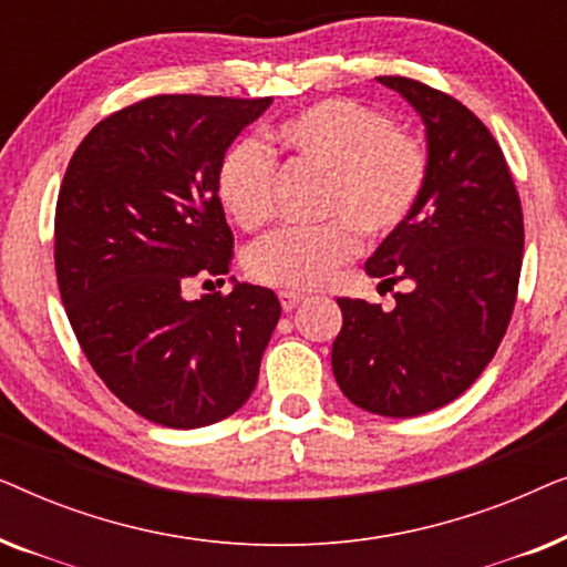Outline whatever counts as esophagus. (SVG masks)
I'll return each mask as SVG.
<instances>
[{
	"label": "esophagus",
	"mask_w": 567,
	"mask_h": 567,
	"mask_svg": "<svg viewBox=\"0 0 567 567\" xmlns=\"http://www.w3.org/2000/svg\"><path fill=\"white\" fill-rule=\"evenodd\" d=\"M278 299H281V307L286 309V312H291V309L297 307L301 299H305V293H299V291H278Z\"/></svg>",
	"instance_id": "obj_1"
}]
</instances>
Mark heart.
<instances>
[{"label": "heart", "instance_id": "b5f03b06", "mask_svg": "<svg viewBox=\"0 0 567 567\" xmlns=\"http://www.w3.org/2000/svg\"><path fill=\"white\" fill-rule=\"evenodd\" d=\"M324 175L315 229H281L252 245L245 274L274 289H317L367 243L390 237L415 212L431 175L429 146L392 115L351 97H330L278 121L266 138L231 144L216 167V196L231 221L258 231L274 219L276 162Z\"/></svg>", "mask_w": 567, "mask_h": 567}]
</instances>
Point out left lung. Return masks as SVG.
Instances as JSON below:
<instances>
[{
	"instance_id": "left-lung-1",
	"label": "left lung",
	"mask_w": 567,
	"mask_h": 567,
	"mask_svg": "<svg viewBox=\"0 0 567 567\" xmlns=\"http://www.w3.org/2000/svg\"><path fill=\"white\" fill-rule=\"evenodd\" d=\"M423 115L431 175L415 212L367 260L379 289L405 284L384 312L338 299L332 374L353 405L386 417L444 408L475 384L514 315L524 255L522 198L498 142L446 92L379 76Z\"/></svg>"
}]
</instances>
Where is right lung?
Instances as JSON below:
<instances>
[{
  "label": "right lung",
  "instance_id": "obj_1",
  "mask_svg": "<svg viewBox=\"0 0 567 567\" xmlns=\"http://www.w3.org/2000/svg\"><path fill=\"white\" fill-rule=\"evenodd\" d=\"M270 97L154 95L100 121L69 159L53 219L66 317L123 405L167 429L239 410L281 305L270 289L183 297L235 255L216 167ZM212 284V281H206Z\"/></svg>",
  "mask_w": 567,
  "mask_h": 567
}]
</instances>
